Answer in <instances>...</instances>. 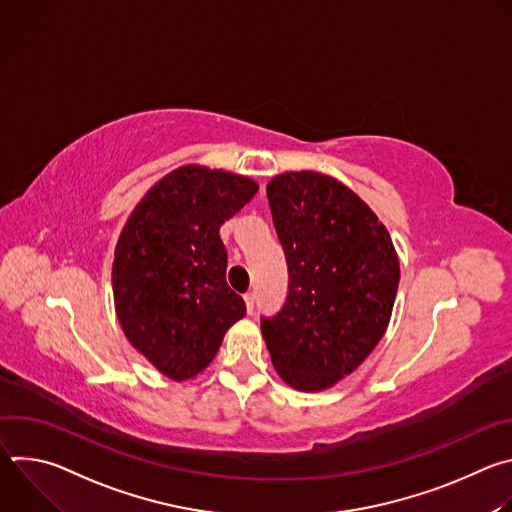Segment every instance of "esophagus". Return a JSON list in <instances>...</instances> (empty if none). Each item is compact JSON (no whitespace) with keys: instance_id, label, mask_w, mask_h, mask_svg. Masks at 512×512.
Masks as SVG:
<instances>
[{"instance_id":"esophagus-1","label":"esophagus","mask_w":512,"mask_h":512,"mask_svg":"<svg viewBox=\"0 0 512 512\" xmlns=\"http://www.w3.org/2000/svg\"><path fill=\"white\" fill-rule=\"evenodd\" d=\"M243 300H245L247 312L251 314V312H253V308H255V294H251V291H249V294H245V296H243Z\"/></svg>"}]
</instances>
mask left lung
<instances>
[{"label": "left lung", "instance_id": "left-lung-1", "mask_svg": "<svg viewBox=\"0 0 512 512\" xmlns=\"http://www.w3.org/2000/svg\"><path fill=\"white\" fill-rule=\"evenodd\" d=\"M289 291L281 312L261 318L277 375L298 391L334 387L383 338L399 287L387 227L332 176L285 172L267 184Z\"/></svg>", "mask_w": 512, "mask_h": 512}]
</instances>
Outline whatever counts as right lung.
<instances>
[{
  "mask_svg": "<svg viewBox=\"0 0 512 512\" xmlns=\"http://www.w3.org/2000/svg\"><path fill=\"white\" fill-rule=\"evenodd\" d=\"M259 190L225 170L188 164L158 180L129 214L113 259V298L131 346L172 381L212 362L245 302L227 283L221 225Z\"/></svg>",
  "mask_w": 512,
  "mask_h": 512,
  "instance_id": "add662e5",
  "label": "right lung"
}]
</instances>
